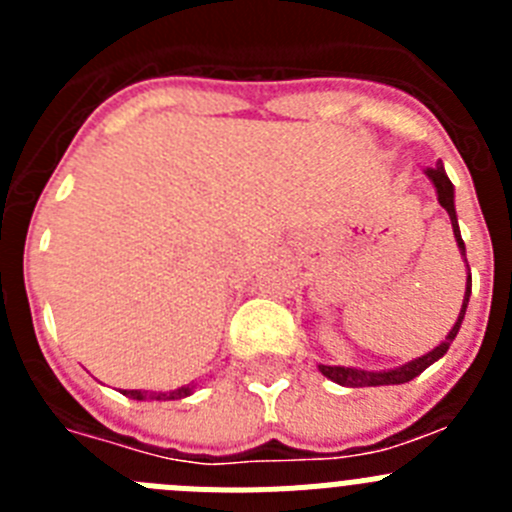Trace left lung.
Segmentation results:
<instances>
[{
    "mask_svg": "<svg viewBox=\"0 0 512 512\" xmlns=\"http://www.w3.org/2000/svg\"><path fill=\"white\" fill-rule=\"evenodd\" d=\"M425 174H428V179L436 184L438 202H441L443 210L449 212L451 228H454V238H456V243H459L461 256H464V261H467V248H464V241H461L459 220H456V210H454V184H451V179L446 176V171H443V164H436L433 169L425 171ZM467 269H469V264H467ZM469 279H472V277H469ZM469 295H472V284L467 282V295H464V302H461L459 320H456L454 328L449 330L446 341L438 343V346L433 348V351H428L425 356H418V359L397 366V369H387V372H364V369H351V366H325V364H320V372H323L325 377L330 379V382L343 384V387H379V384H405V382H410V379H415L420 372H425V369H428L433 361H438L443 354H446V351H449L451 341H454L456 333H459V328H461L464 312H467Z\"/></svg>",
    "mask_w": 512,
    "mask_h": 512,
    "instance_id": "8db88e82",
    "label": "left lung"
}]
</instances>
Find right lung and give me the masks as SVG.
Instances as JSON below:
<instances>
[{"mask_svg":"<svg viewBox=\"0 0 512 512\" xmlns=\"http://www.w3.org/2000/svg\"><path fill=\"white\" fill-rule=\"evenodd\" d=\"M122 395L133 397V400H182V397L192 395V387H179L174 392H140V390H122Z\"/></svg>","mask_w":512,"mask_h":512,"instance_id":"1","label":"right lung"}]
</instances>
